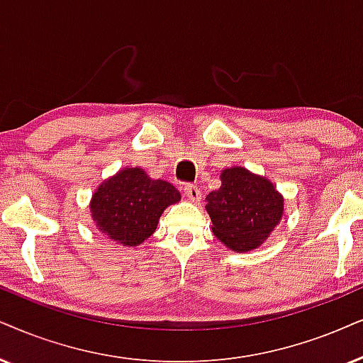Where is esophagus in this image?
Wrapping results in <instances>:
<instances>
[{
  "label": "esophagus",
  "instance_id": "34e87169",
  "mask_svg": "<svg viewBox=\"0 0 363 363\" xmlns=\"http://www.w3.org/2000/svg\"><path fill=\"white\" fill-rule=\"evenodd\" d=\"M184 196L187 197V199L189 201H192V203H197V201H201V191L197 189L196 186H192V184H186L184 186Z\"/></svg>",
  "mask_w": 363,
  "mask_h": 363
}]
</instances>
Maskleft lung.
Returning <instances> with one entry per match:
<instances>
[{
	"label": "left lung",
	"instance_id": "8db88e82",
	"mask_svg": "<svg viewBox=\"0 0 363 363\" xmlns=\"http://www.w3.org/2000/svg\"><path fill=\"white\" fill-rule=\"evenodd\" d=\"M206 201L214 236L240 253L268 240L284 209L273 182L245 167L224 169L221 187L209 192Z\"/></svg>",
	"mask_w": 363,
	"mask_h": 363
}]
</instances>
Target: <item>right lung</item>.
I'll use <instances>...</instances> for the list:
<instances>
[{"label": "right lung", "mask_w": 363, "mask_h": 363, "mask_svg": "<svg viewBox=\"0 0 363 363\" xmlns=\"http://www.w3.org/2000/svg\"><path fill=\"white\" fill-rule=\"evenodd\" d=\"M181 201L171 182L150 179L140 167H125L99 186L90 201L99 231L123 246H139L157 228L167 206Z\"/></svg>", "instance_id": "add662e5"}]
</instances>
